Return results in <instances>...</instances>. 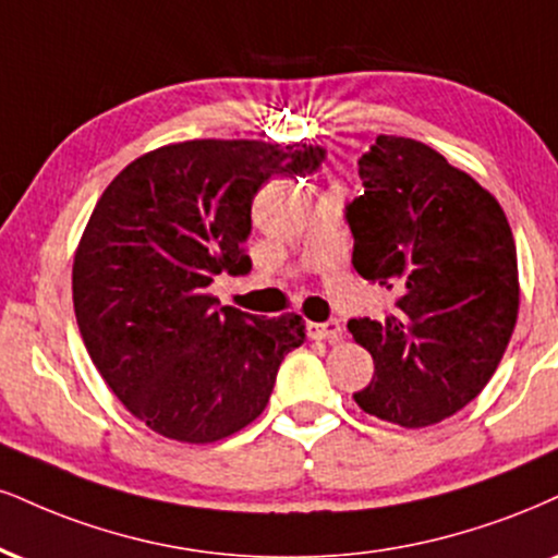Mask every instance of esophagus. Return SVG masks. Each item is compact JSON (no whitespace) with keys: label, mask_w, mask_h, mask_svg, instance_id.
Returning <instances> with one entry per match:
<instances>
[{"label":"esophagus","mask_w":558,"mask_h":558,"mask_svg":"<svg viewBox=\"0 0 558 558\" xmlns=\"http://www.w3.org/2000/svg\"><path fill=\"white\" fill-rule=\"evenodd\" d=\"M306 330H308V338H314V340H327V343H338V340L343 338V327H340L338 319H330V322H312V325H308Z\"/></svg>","instance_id":"obj_1"}]
</instances>
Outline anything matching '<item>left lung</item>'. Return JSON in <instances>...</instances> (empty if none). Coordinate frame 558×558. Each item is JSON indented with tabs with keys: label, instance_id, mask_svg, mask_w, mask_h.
I'll use <instances>...</instances> for the list:
<instances>
[{
	"label": "left lung",
	"instance_id": "8db88e82",
	"mask_svg": "<svg viewBox=\"0 0 558 558\" xmlns=\"http://www.w3.org/2000/svg\"><path fill=\"white\" fill-rule=\"evenodd\" d=\"M359 177L364 194L345 205L353 267L398 299L387 317L348 322L374 359L353 398L389 424H439L478 398L512 338V228L494 194L418 140L379 134Z\"/></svg>",
	"mask_w": 558,
	"mask_h": 558
}]
</instances>
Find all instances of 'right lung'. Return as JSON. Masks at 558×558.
I'll use <instances>...</instances> for the list:
<instances>
[{
	"mask_svg": "<svg viewBox=\"0 0 558 558\" xmlns=\"http://www.w3.org/2000/svg\"><path fill=\"white\" fill-rule=\"evenodd\" d=\"M327 150L259 140H186L132 160L100 194L72 265L93 364L134 418L210 445L265 411L299 314L257 317L207 293L246 275L252 203L272 177H308Z\"/></svg>",
	"mask_w": 558,
	"mask_h": 558,
	"instance_id": "1",
	"label": "right lung"
}]
</instances>
